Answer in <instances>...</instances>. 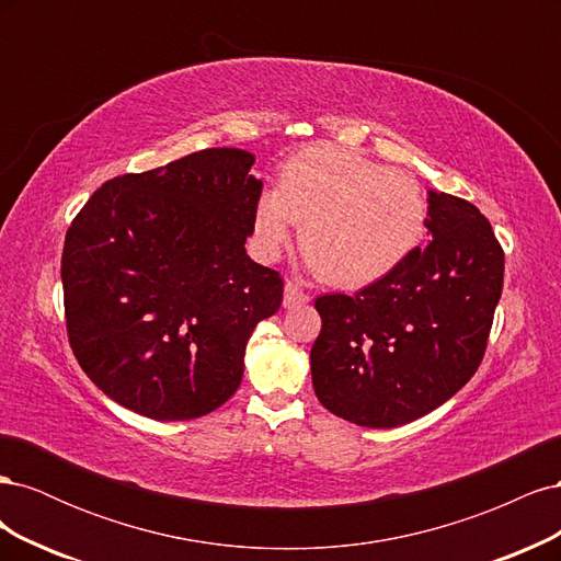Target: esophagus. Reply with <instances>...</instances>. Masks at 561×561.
Here are the masks:
<instances>
[{
  "instance_id": "1",
  "label": "esophagus",
  "mask_w": 561,
  "mask_h": 561,
  "mask_svg": "<svg viewBox=\"0 0 561 561\" xmlns=\"http://www.w3.org/2000/svg\"><path fill=\"white\" fill-rule=\"evenodd\" d=\"M311 297H309V293H304L301 287L297 285V283H285V297H283V304L287 309H293V307H301V304H307Z\"/></svg>"
}]
</instances>
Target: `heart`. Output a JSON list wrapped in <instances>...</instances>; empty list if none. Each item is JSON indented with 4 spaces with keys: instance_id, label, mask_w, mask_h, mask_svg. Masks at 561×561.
Listing matches in <instances>:
<instances>
[{
    "instance_id": "obj_1",
    "label": "heart",
    "mask_w": 561,
    "mask_h": 561,
    "mask_svg": "<svg viewBox=\"0 0 561 561\" xmlns=\"http://www.w3.org/2000/svg\"><path fill=\"white\" fill-rule=\"evenodd\" d=\"M301 225V252L332 285L365 287L410 260L428 225L421 184L334 145H311L285 161L278 192L262 194L254 231L276 254Z\"/></svg>"
}]
</instances>
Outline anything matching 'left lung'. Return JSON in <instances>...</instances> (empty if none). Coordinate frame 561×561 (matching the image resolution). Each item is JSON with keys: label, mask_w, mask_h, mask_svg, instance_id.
I'll use <instances>...</instances> for the list:
<instances>
[{"label": "left lung", "mask_w": 561, "mask_h": 561, "mask_svg": "<svg viewBox=\"0 0 561 561\" xmlns=\"http://www.w3.org/2000/svg\"><path fill=\"white\" fill-rule=\"evenodd\" d=\"M433 241L355 295L316 299L320 404L367 428H396L447 402L478 371L503 290L505 254L470 201L428 194Z\"/></svg>", "instance_id": "obj_1"}]
</instances>
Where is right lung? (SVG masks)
Listing matches in <instances>:
<instances>
[{"label":"right lung","instance_id":"1","mask_svg":"<svg viewBox=\"0 0 561 561\" xmlns=\"http://www.w3.org/2000/svg\"><path fill=\"white\" fill-rule=\"evenodd\" d=\"M243 149L194 151L107 180L65 233V328L105 396L157 421L198 419L243 379L257 322L283 276L254 264L262 180Z\"/></svg>","mask_w":561,"mask_h":561}]
</instances>
